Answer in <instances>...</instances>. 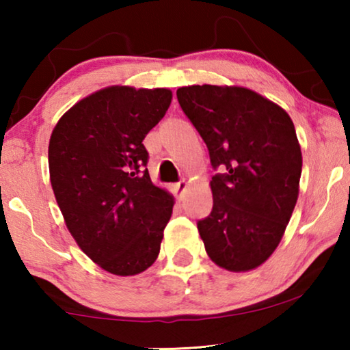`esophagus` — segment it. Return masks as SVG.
I'll return each mask as SVG.
<instances>
[{
	"mask_svg": "<svg viewBox=\"0 0 350 350\" xmlns=\"http://www.w3.org/2000/svg\"><path fill=\"white\" fill-rule=\"evenodd\" d=\"M186 186H188V183H186V180H180L178 183L174 185V191H175V194L178 196V198H181V196H183V193L186 191Z\"/></svg>",
	"mask_w": 350,
	"mask_h": 350,
	"instance_id": "obj_1",
	"label": "esophagus"
}]
</instances>
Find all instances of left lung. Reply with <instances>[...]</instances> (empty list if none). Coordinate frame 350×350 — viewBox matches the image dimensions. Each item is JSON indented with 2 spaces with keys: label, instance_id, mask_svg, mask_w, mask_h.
<instances>
[{
  "label": "left lung",
  "instance_id": "left-lung-1",
  "mask_svg": "<svg viewBox=\"0 0 350 350\" xmlns=\"http://www.w3.org/2000/svg\"><path fill=\"white\" fill-rule=\"evenodd\" d=\"M186 118L207 145L213 208L198 229L215 265L245 272L262 265L284 236L298 200L303 156L288 114L236 85L176 90Z\"/></svg>",
  "mask_w": 350,
  "mask_h": 350
}]
</instances>
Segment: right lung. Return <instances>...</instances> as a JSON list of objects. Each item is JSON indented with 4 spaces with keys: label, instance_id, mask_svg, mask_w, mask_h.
Returning a JSON list of instances; mask_svg holds the SVG:
<instances>
[{
    "label": "right lung",
    "instance_id": "right-lung-1",
    "mask_svg": "<svg viewBox=\"0 0 350 350\" xmlns=\"http://www.w3.org/2000/svg\"><path fill=\"white\" fill-rule=\"evenodd\" d=\"M169 89L111 85L71 107L49 142L51 185L66 228L116 275L156 261L174 198L152 185L143 140L170 107Z\"/></svg>",
    "mask_w": 350,
    "mask_h": 350
}]
</instances>
